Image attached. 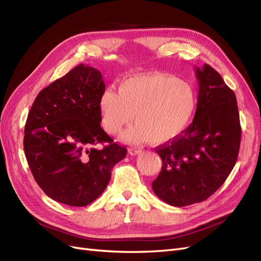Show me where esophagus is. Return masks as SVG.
<instances>
[{"mask_svg": "<svg viewBox=\"0 0 261 261\" xmlns=\"http://www.w3.org/2000/svg\"><path fill=\"white\" fill-rule=\"evenodd\" d=\"M128 153H129L130 155H136V154L141 153V150H140L139 148L132 147V148H128Z\"/></svg>", "mask_w": 261, "mask_h": 261, "instance_id": "34e87169", "label": "esophagus"}]
</instances>
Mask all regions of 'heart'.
<instances>
[{
  "instance_id": "obj_1",
  "label": "heart",
  "mask_w": 261,
  "mask_h": 261,
  "mask_svg": "<svg viewBox=\"0 0 261 261\" xmlns=\"http://www.w3.org/2000/svg\"><path fill=\"white\" fill-rule=\"evenodd\" d=\"M197 105L194 87L176 77L149 73L124 80L118 92L101 93L99 110L103 129L115 135L134 120L136 125L123 134L128 143L164 144L177 138L192 120Z\"/></svg>"
}]
</instances>
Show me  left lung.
Listing matches in <instances>:
<instances>
[{"mask_svg": "<svg viewBox=\"0 0 261 261\" xmlns=\"http://www.w3.org/2000/svg\"><path fill=\"white\" fill-rule=\"evenodd\" d=\"M195 73L199 91L193 123L171 144L156 148L162 169L151 186L174 207L209 198L230 175L241 145L235 93L211 66H196Z\"/></svg>", "mask_w": 261, "mask_h": 261, "instance_id": "8db88e82", "label": "left lung"}]
</instances>
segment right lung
<instances>
[{
    "label": "right lung",
    "instance_id": "obj_1",
    "mask_svg": "<svg viewBox=\"0 0 261 261\" xmlns=\"http://www.w3.org/2000/svg\"><path fill=\"white\" fill-rule=\"evenodd\" d=\"M105 89L99 70L80 64L39 92L28 113L26 159L37 184L55 201L85 207L96 200L127 152L100 126ZM99 143L108 146L98 149Z\"/></svg>",
    "mask_w": 261,
    "mask_h": 261
}]
</instances>
